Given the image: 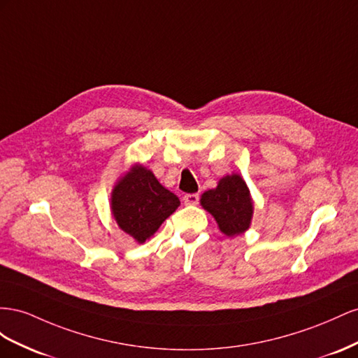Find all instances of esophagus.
<instances>
[{
    "label": "esophagus",
    "instance_id": "esophagus-1",
    "mask_svg": "<svg viewBox=\"0 0 358 358\" xmlns=\"http://www.w3.org/2000/svg\"><path fill=\"white\" fill-rule=\"evenodd\" d=\"M182 201H185L186 206H196L199 202V195L198 193H187V195L182 198Z\"/></svg>",
    "mask_w": 358,
    "mask_h": 358
}]
</instances>
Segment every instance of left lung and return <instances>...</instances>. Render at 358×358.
<instances>
[{
  "mask_svg": "<svg viewBox=\"0 0 358 358\" xmlns=\"http://www.w3.org/2000/svg\"><path fill=\"white\" fill-rule=\"evenodd\" d=\"M201 206L216 219L224 236H240L250 227L253 202L246 181L238 173L220 178L216 189L203 192Z\"/></svg>",
  "mask_w": 358,
  "mask_h": 358,
  "instance_id": "left-lung-1",
  "label": "left lung"
}]
</instances>
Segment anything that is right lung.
<instances>
[{"label": "right lung", "instance_id": "1", "mask_svg": "<svg viewBox=\"0 0 358 358\" xmlns=\"http://www.w3.org/2000/svg\"><path fill=\"white\" fill-rule=\"evenodd\" d=\"M178 207V196L163 187L155 173L142 165L131 166L110 196L112 216L138 243H145Z\"/></svg>", "mask_w": 358, "mask_h": 358}]
</instances>
